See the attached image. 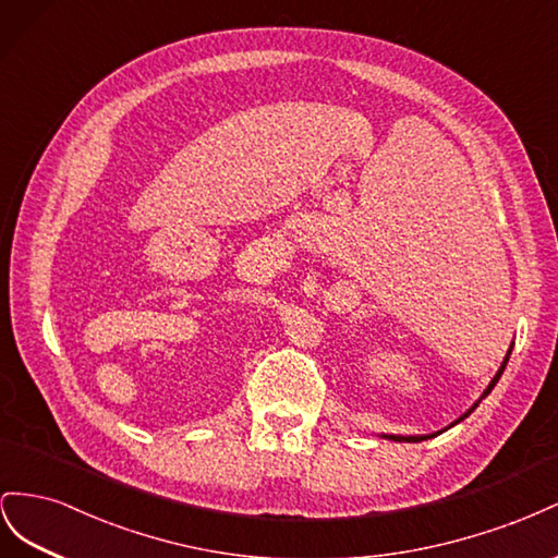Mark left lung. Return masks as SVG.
<instances>
[{"label": "left lung", "mask_w": 558, "mask_h": 558, "mask_svg": "<svg viewBox=\"0 0 558 558\" xmlns=\"http://www.w3.org/2000/svg\"><path fill=\"white\" fill-rule=\"evenodd\" d=\"M509 355H512V348H509L507 350V355H505V360H502V364H500V369H498V374L496 376H493V380H490V384H488V388L484 390V395L480 397V400H476L474 402V407L468 411V413H463V416H460L456 423H460V421H463V418H468L470 416V413L476 409V407H480V402L484 400V397L493 390V388H496V384H498V380H500V376H502V372H505V367H507V360H509ZM456 423H451V425H456ZM437 435H441V433H433V435H407V437H402V435H384V437H388V439H395V441H423V439H433V437H437Z\"/></svg>", "instance_id": "1"}]
</instances>
